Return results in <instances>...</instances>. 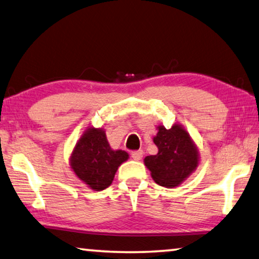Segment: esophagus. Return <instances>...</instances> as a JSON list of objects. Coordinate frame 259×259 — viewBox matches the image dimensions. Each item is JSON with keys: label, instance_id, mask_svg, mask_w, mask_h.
I'll use <instances>...</instances> for the list:
<instances>
[{"label": "esophagus", "instance_id": "34e87169", "mask_svg": "<svg viewBox=\"0 0 259 259\" xmlns=\"http://www.w3.org/2000/svg\"><path fill=\"white\" fill-rule=\"evenodd\" d=\"M142 157H143V151H142V150H137V151L131 152V158H133L134 160H141Z\"/></svg>", "mask_w": 259, "mask_h": 259}]
</instances>
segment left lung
Here are the masks:
<instances>
[{
    "label": "left lung",
    "mask_w": 259,
    "mask_h": 259,
    "mask_svg": "<svg viewBox=\"0 0 259 259\" xmlns=\"http://www.w3.org/2000/svg\"><path fill=\"white\" fill-rule=\"evenodd\" d=\"M153 142L158 148V153L145 157L146 167L160 186H178L198 166V150L190 135L178 124L171 129L160 125Z\"/></svg>",
    "instance_id": "8db88e82"
}]
</instances>
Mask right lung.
<instances>
[{"mask_svg":"<svg viewBox=\"0 0 259 259\" xmlns=\"http://www.w3.org/2000/svg\"><path fill=\"white\" fill-rule=\"evenodd\" d=\"M128 153L110 149L102 129H88L82 135L71 157V166L75 175L92 190L102 191L113 183L115 173Z\"/></svg>","mask_w":259,"mask_h":259,"instance_id":"add662e5","label":"right lung"}]
</instances>
